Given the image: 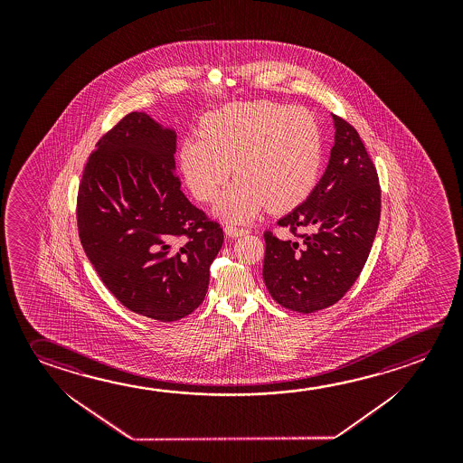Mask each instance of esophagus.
<instances>
[{
    "label": "esophagus",
    "mask_w": 463,
    "mask_h": 463,
    "mask_svg": "<svg viewBox=\"0 0 463 463\" xmlns=\"http://www.w3.org/2000/svg\"><path fill=\"white\" fill-rule=\"evenodd\" d=\"M249 231L243 228H237V226H232V224H228L226 228H224V234L228 235V237H241V235L247 234Z\"/></svg>",
    "instance_id": "34e87169"
}]
</instances>
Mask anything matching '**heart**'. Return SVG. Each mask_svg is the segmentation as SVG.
<instances>
[{"label": "heart", "instance_id": "1", "mask_svg": "<svg viewBox=\"0 0 463 463\" xmlns=\"http://www.w3.org/2000/svg\"><path fill=\"white\" fill-rule=\"evenodd\" d=\"M321 158L317 118L269 99L208 114L202 136L187 137L181 146L185 183L200 202L218 197L231 173L239 177L216 205L229 221L251 220L266 205L280 213L302 203L317 184Z\"/></svg>", "mask_w": 463, "mask_h": 463}]
</instances>
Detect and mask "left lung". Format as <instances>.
Returning a JSON list of instances; mask_svg holds the SVG:
<instances>
[{
	"instance_id": "1",
	"label": "left lung",
	"mask_w": 463,
	"mask_h": 463,
	"mask_svg": "<svg viewBox=\"0 0 463 463\" xmlns=\"http://www.w3.org/2000/svg\"><path fill=\"white\" fill-rule=\"evenodd\" d=\"M333 121L325 175L302 205L278 221L296 241L265 232L266 288L298 313L323 310L345 296L368 260L381 216L378 173L362 138L341 116L333 114Z\"/></svg>"
}]
</instances>
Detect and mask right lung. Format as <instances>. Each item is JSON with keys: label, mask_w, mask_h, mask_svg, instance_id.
Here are the masks:
<instances>
[{"label": "right lung", "mask_w": 463, "mask_h": 463, "mask_svg": "<svg viewBox=\"0 0 463 463\" xmlns=\"http://www.w3.org/2000/svg\"><path fill=\"white\" fill-rule=\"evenodd\" d=\"M175 130L129 113L97 142L77 194L80 243L126 308L171 323L203 302L222 229L175 175Z\"/></svg>", "instance_id": "right-lung-1"}]
</instances>
